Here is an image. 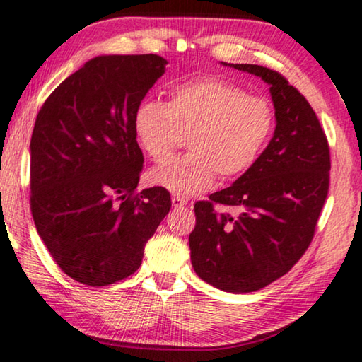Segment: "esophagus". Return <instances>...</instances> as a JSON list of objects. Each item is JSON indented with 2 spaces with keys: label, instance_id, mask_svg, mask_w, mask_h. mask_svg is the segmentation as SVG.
Returning <instances> with one entry per match:
<instances>
[{
  "label": "esophagus",
  "instance_id": "obj_1",
  "mask_svg": "<svg viewBox=\"0 0 362 362\" xmlns=\"http://www.w3.org/2000/svg\"><path fill=\"white\" fill-rule=\"evenodd\" d=\"M188 202L185 198H182V197H177V195H174L172 197V206L174 208H182V206H185Z\"/></svg>",
  "mask_w": 362,
  "mask_h": 362
}]
</instances>
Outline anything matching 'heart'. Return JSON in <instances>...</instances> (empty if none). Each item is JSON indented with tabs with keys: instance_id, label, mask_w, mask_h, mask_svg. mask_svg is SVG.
Wrapping results in <instances>:
<instances>
[{
	"instance_id": "1",
	"label": "heart",
	"mask_w": 362,
	"mask_h": 362,
	"mask_svg": "<svg viewBox=\"0 0 362 362\" xmlns=\"http://www.w3.org/2000/svg\"><path fill=\"white\" fill-rule=\"evenodd\" d=\"M274 128L272 104L223 79L175 86L167 102L144 99L133 117L139 146L165 163L187 134L190 153L151 170L156 185L177 197L206 192L221 180L244 175L260 158Z\"/></svg>"
}]
</instances>
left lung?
<instances>
[{
    "instance_id": "left-lung-1",
    "label": "left lung",
    "mask_w": 362,
    "mask_h": 362,
    "mask_svg": "<svg viewBox=\"0 0 362 362\" xmlns=\"http://www.w3.org/2000/svg\"><path fill=\"white\" fill-rule=\"evenodd\" d=\"M223 64L269 84L276 128L244 175L195 203L188 244L203 281L244 294L276 281L309 249L328 195L330 149L314 109L284 76L260 64ZM214 204L233 211L218 214Z\"/></svg>"
}]
</instances>
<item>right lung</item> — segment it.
<instances>
[{"label":"right lung","instance_id":"obj_1","mask_svg":"<svg viewBox=\"0 0 362 362\" xmlns=\"http://www.w3.org/2000/svg\"><path fill=\"white\" fill-rule=\"evenodd\" d=\"M159 55H100L66 78L37 115L30 209L37 233L69 278L107 286L141 265L172 206L169 192L136 193L143 153L134 110L165 71Z\"/></svg>","mask_w":362,"mask_h":362}]
</instances>
